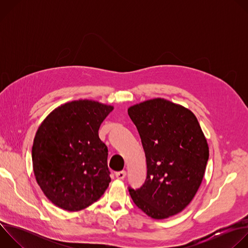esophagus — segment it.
I'll return each mask as SVG.
<instances>
[{"instance_id":"obj_1","label":"esophagus","mask_w":248,"mask_h":248,"mask_svg":"<svg viewBox=\"0 0 248 248\" xmlns=\"http://www.w3.org/2000/svg\"><path fill=\"white\" fill-rule=\"evenodd\" d=\"M126 175V171L125 170H121V171H117L116 172V178L118 180H124Z\"/></svg>"}]
</instances>
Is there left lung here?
I'll return each instance as SVG.
<instances>
[{"mask_svg": "<svg viewBox=\"0 0 248 248\" xmlns=\"http://www.w3.org/2000/svg\"><path fill=\"white\" fill-rule=\"evenodd\" d=\"M128 116L141 138L147 175L128 186L134 204L153 219L183 211L203 180L209 148L199 123L183 106L157 98L132 106Z\"/></svg>", "mask_w": 248, "mask_h": 248, "instance_id": "1", "label": "left lung"}]
</instances>
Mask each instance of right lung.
Returning <instances> with one entry per match:
<instances>
[{"label":"right lung","instance_id":"1","mask_svg":"<svg viewBox=\"0 0 248 248\" xmlns=\"http://www.w3.org/2000/svg\"><path fill=\"white\" fill-rule=\"evenodd\" d=\"M95 101L66 103L41 124L32 146L35 178L47 198L66 211L97 201L111 182L108 147L99 128L113 111Z\"/></svg>","mask_w":248,"mask_h":248}]
</instances>
